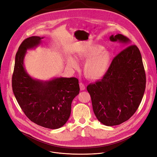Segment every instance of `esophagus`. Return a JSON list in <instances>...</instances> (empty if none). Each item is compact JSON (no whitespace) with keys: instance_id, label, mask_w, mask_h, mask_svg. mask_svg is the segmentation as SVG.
<instances>
[{"instance_id":"esophagus-1","label":"esophagus","mask_w":157,"mask_h":157,"mask_svg":"<svg viewBox=\"0 0 157 157\" xmlns=\"http://www.w3.org/2000/svg\"><path fill=\"white\" fill-rule=\"evenodd\" d=\"M79 87H80V90H85V86L83 83H79Z\"/></svg>"}]
</instances>
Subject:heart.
<instances>
[{
    "instance_id": "heart-1",
    "label": "heart",
    "mask_w": 157,
    "mask_h": 157,
    "mask_svg": "<svg viewBox=\"0 0 157 157\" xmlns=\"http://www.w3.org/2000/svg\"><path fill=\"white\" fill-rule=\"evenodd\" d=\"M76 57L80 60H86L83 65V72L86 78L97 81L103 78L110 69L112 56L110 52L104 50L99 45H87L76 52ZM67 64L72 68H76L78 63L72 56L68 58Z\"/></svg>"
}]
</instances>
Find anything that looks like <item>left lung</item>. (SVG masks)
I'll use <instances>...</instances> for the list:
<instances>
[{
    "label": "left lung",
    "mask_w": 157,
    "mask_h": 157,
    "mask_svg": "<svg viewBox=\"0 0 157 157\" xmlns=\"http://www.w3.org/2000/svg\"><path fill=\"white\" fill-rule=\"evenodd\" d=\"M110 40L125 44L112 60L110 69L101 81L87 86L93 110L102 124L112 126L128 121L137 111L146 88V74L138 47L121 34Z\"/></svg>",
    "instance_id": "8db88e82"
}]
</instances>
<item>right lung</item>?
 <instances>
[{
  "label": "right lung",
  "mask_w": 157,
  "mask_h": 157,
  "mask_svg": "<svg viewBox=\"0 0 157 157\" xmlns=\"http://www.w3.org/2000/svg\"><path fill=\"white\" fill-rule=\"evenodd\" d=\"M44 37L24 40L15 56L12 88L25 115L35 124L49 129L62 127L69 119L71 104L79 92L76 78H54L48 81L34 79L27 72L24 60L27 50L35 48Z\"/></svg>",
  "instance_id": "right-lung-1"
}]
</instances>
